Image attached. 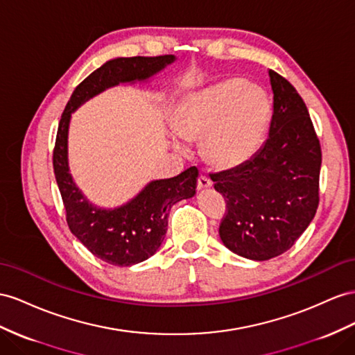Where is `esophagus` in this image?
Segmentation results:
<instances>
[{
    "label": "esophagus",
    "instance_id": "esophagus-1",
    "mask_svg": "<svg viewBox=\"0 0 355 355\" xmlns=\"http://www.w3.org/2000/svg\"><path fill=\"white\" fill-rule=\"evenodd\" d=\"M211 187V181L207 175H199L198 177V189L199 190H205Z\"/></svg>",
    "mask_w": 355,
    "mask_h": 355
}]
</instances>
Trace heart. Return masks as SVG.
Instances as JSON below:
<instances>
[{
    "instance_id": "heart-1",
    "label": "heart",
    "mask_w": 355,
    "mask_h": 355,
    "mask_svg": "<svg viewBox=\"0 0 355 355\" xmlns=\"http://www.w3.org/2000/svg\"><path fill=\"white\" fill-rule=\"evenodd\" d=\"M270 105L259 89L230 79L189 94L174 114L180 138H202V154L216 168H237L255 156L267 132ZM175 148L184 150L175 142Z\"/></svg>"
}]
</instances>
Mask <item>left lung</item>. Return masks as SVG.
Masks as SVG:
<instances>
[{"instance_id": "8db88e82", "label": "left lung", "mask_w": 355, "mask_h": 355, "mask_svg": "<svg viewBox=\"0 0 355 355\" xmlns=\"http://www.w3.org/2000/svg\"><path fill=\"white\" fill-rule=\"evenodd\" d=\"M272 116L268 138L243 165L211 174L226 198L219 226L223 244L237 255L267 261L300 239L320 204L321 145L297 89L268 71Z\"/></svg>"}]
</instances>
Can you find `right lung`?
<instances>
[{
	"mask_svg": "<svg viewBox=\"0 0 355 355\" xmlns=\"http://www.w3.org/2000/svg\"><path fill=\"white\" fill-rule=\"evenodd\" d=\"M174 60V55H160L107 61L75 88L61 115L53 148V172L66 208V220L71 234L107 264L129 267L156 253L168 231L171 207L196 193L198 168H189L172 178L151 181L121 207L98 208L83 195L69 172L67 138L71 112L106 88L148 79Z\"/></svg>",
	"mask_w": 355,
	"mask_h": 355,
	"instance_id": "obj_1",
	"label": "right lung"
}]
</instances>
